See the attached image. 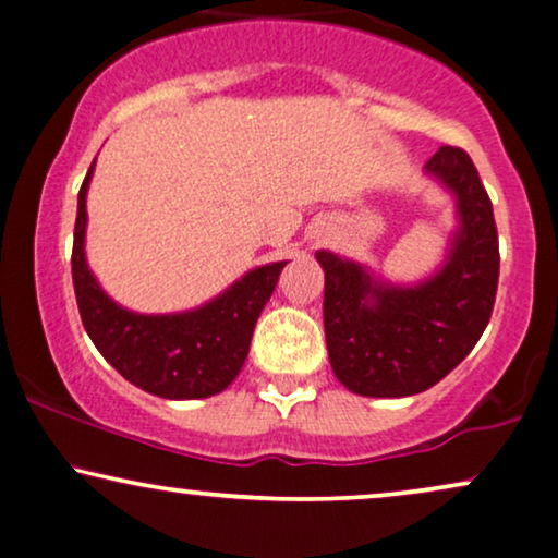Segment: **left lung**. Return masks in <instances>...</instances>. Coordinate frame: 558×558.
<instances>
[{
    "instance_id": "8db88e82",
    "label": "left lung",
    "mask_w": 558,
    "mask_h": 558,
    "mask_svg": "<svg viewBox=\"0 0 558 558\" xmlns=\"http://www.w3.org/2000/svg\"><path fill=\"white\" fill-rule=\"evenodd\" d=\"M425 174L454 199L458 225L442 263L417 282H391L368 265L318 250L331 368L361 397L420 395L465 359L488 326L498 290L493 204L462 148L442 146Z\"/></svg>"
}]
</instances>
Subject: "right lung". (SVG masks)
<instances>
[{"label": "right lung", "instance_id": "add662e5", "mask_svg": "<svg viewBox=\"0 0 558 558\" xmlns=\"http://www.w3.org/2000/svg\"><path fill=\"white\" fill-rule=\"evenodd\" d=\"M96 161L77 194L73 286L83 326L108 364L138 389L163 399H204L230 387L245 364L257 318L288 260L247 270L230 288L179 313H136L100 288L85 260L88 186Z\"/></svg>", "mask_w": 558, "mask_h": 558}]
</instances>
